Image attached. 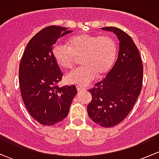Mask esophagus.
<instances>
[{
    "label": "esophagus",
    "mask_w": 159,
    "mask_h": 159,
    "mask_svg": "<svg viewBox=\"0 0 159 159\" xmlns=\"http://www.w3.org/2000/svg\"><path fill=\"white\" fill-rule=\"evenodd\" d=\"M76 88H77V90H78V91H83V90H86L85 89H84V88H83V87H81V86H76Z\"/></svg>",
    "instance_id": "esophagus-1"
}]
</instances>
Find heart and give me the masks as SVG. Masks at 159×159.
I'll list each match as a JSON object with an SVG mask.
<instances>
[{
    "instance_id": "1",
    "label": "heart",
    "mask_w": 159,
    "mask_h": 159,
    "mask_svg": "<svg viewBox=\"0 0 159 159\" xmlns=\"http://www.w3.org/2000/svg\"><path fill=\"white\" fill-rule=\"evenodd\" d=\"M68 45L55 44L52 54L56 63L64 69H72L76 57H81L82 66L67 75L66 81L69 84L86 85L97 75L104 76L116 58V43L107 35H74L68 39Z\"/></svg>"
}]
</instances>
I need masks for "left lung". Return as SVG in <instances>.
Listing matches in <instances>:
<instances>
[{
    "label": "left lung",
    "mask_w": 159,
    "mask_h": 159,
    "mask_svg": "<svg viewBox=\"0 0 159 159\" xmlns=\"http://www.w3.org/2000/svg\"><path fill=\"white\" fill-rule=\"evenodd\" d=\"M102 29L117 35L119 52L108 75L89 90L92 99L87 110L94 122L110 128L121 122L132 110L142 91L143 65L139 49L128 34L115 27Z\"/></svg>",
    "instance_id": "8db88e82"
}]
</instances>
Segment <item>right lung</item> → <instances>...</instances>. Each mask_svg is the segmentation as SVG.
<instances>
[{"label": "right lung", "mask_w": 159, "mask_h": 159, "mask_svg": "<svg viewBox=\"0 0 159 159\" xmlns=\"http://www.w3.org/2000/svg\"><path fill=\"white\" fill-rule=\"evenodd\" d=\"M59 26H48L28 42L19 66L20 94L27 110L43 125H53L68 115L77 93L75 85L59 88L63 73L52 54L54 43L72 32Z\"/></svg>", "instance_id": "right-lung-1"}]
</instances>
